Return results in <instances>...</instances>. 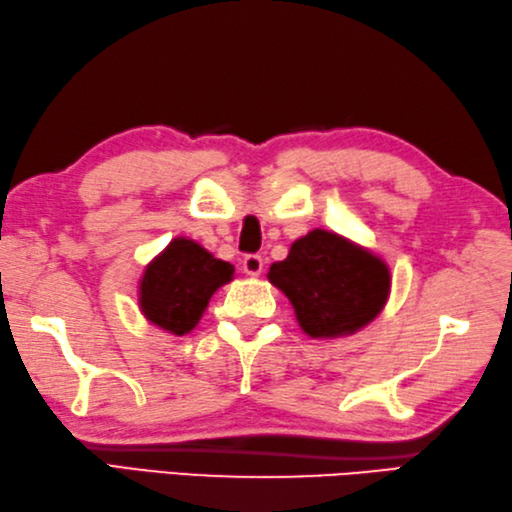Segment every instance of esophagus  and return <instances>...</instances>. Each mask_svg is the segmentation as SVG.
<instances>
[{
    "label": "esophagus",
    "mask_w": 512,
    "mask_h": 512,
    "mask_svg": "<svg viewBox=\"0 0 512 512\" xmlns=\"http://www.w3.org/2000/svg\"><path fill=\"white\" fill-rule=\"evenodd\" d=\"M263 256H258V254H247L245 258H243V271L247 276H260L263 274Z\"/></svg>",
    "instance_id": "1"
}]
</instances>
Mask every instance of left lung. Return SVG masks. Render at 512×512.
<instances>
[{
  "label": "left lung",
  "mask_w": 512,
  "mask_h": 512,
  "mask_svg": "<svg viewBox=\"0 0 512 512\" xmlns=\"http://www.w3.org/2000/svg\"><path fill=\"white\" fill-rule=\"evenodd\" d=\"M267 278L289 298L311 338H342L367 327L391 289V271L380 256L327 229L298 238Z\"/></svg>",
  "instance_id": "1"
}]
</instances>
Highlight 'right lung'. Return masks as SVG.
Wrapping results in <instances>:
<instances>
[{
    "label": "right lung",
    "mask_w": 512,
    "mask_h": 512,
    "mask_svg": "<svg viewBox=\"0 0 512 512\" xmlns=\"http://www.w3.org/2000/svg\"><path fill=\"white\" fill-rule=\"evenodd\" d=\"M232 278L234 265L190 238H174L143 271L141 314L163 331L185 336L198 325L214 291Z\"/></svg>",
    "instance_id": "obj_1"
}]
</instances>
